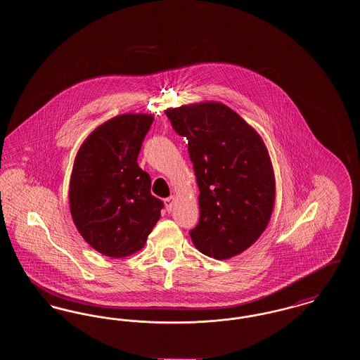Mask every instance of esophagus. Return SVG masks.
I'll use <instances>...</instances> for the list:
<instances>
[{"label": "esophagus", "mask_w": 360, "mask_h": 360, "mask_svg": "<svg viewBox=\"0 0 360 360\" xmlns=\"http://www.w3.org/2000/svg\"><path fill=\"white\" fill-rule=\"evenodd\" d=\"M174 195H170V197H167L166 200H165V205H166V209H167V212H172V206H174Z\"/></svg>", "instance_id": "1"}]
</instances>
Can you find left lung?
I'll return each instance as SVG.
<instances>
[{
    "instance_id": "left-lung-1",
    "label": "left lung",
    "mask_w": 360,
    "mask_h": 360,
    "mask_svg": "<svg viewBox=\"0 0 360 360\" xmlns=\"http://www.w3.org/2000/svg\"><path fill=\"white\" fill-rule=\"evenodd\" d=\"M166 116L174 131L188 139L200 188L193 244L217 260L239 255L264 232L274 207V170L264 141L221 103L170 108Z\"/></svg>"
}]
</instances>
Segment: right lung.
Returning <instances> with one entry per match:
<instances>
[{
  "label": "right lung",
  "mask_w": 360,
  "mask_h": 360,
  "mask_svg": "<svg viewBox=\"0 0 360 360\" xmlns=\"http://www.w3.org/2000/svg\"><path fill=\"white\" fill-rule=\"evenodd\" d=\"M153 115L125 113L98 125L78 150L70 178V212L86 243L109 257L140 251L163 202L137 165Z\"/></svg>",
  "instance_id": "obj_1"
}]
</instances>
